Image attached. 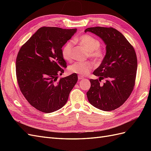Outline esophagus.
I'll return each mask as SVG.
<instances>
[{
  "mask_svg": "<svg viewBox=\"0 0 151 151\" xmlns=\"http://www.w3.org/2000/svg\"><path fill=\"white\" fill-rule=\"evenodd\" d=\"M78 79L79 80H82V79H84V77L83 76H78Z\"/></svg>",
  "mask_w": 151,
  "mask_h": 151,
  "instance_id": "1",
  "label": "esophagus"
}]
</instances>
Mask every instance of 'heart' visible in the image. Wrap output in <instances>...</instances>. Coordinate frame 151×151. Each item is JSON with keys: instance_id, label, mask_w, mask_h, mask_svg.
I'll return each instance as SVG.
<instances>
[{"instance_id": "obj_1", "label": "heart", "mask_w": 151, "mask_h": 151, "mask_svg": "<svg viewBox=\"0 0 151 151\" xmlns=\"http://www.w3.org/2000/svg\"><path fill=\"white\" fill-rule=\"evenodd\" d=\"M75 42L79 43L88 52V55L90 58L96 62H101L105 57L104 50L100 47V41L93 36L89 35H83L78 38H74ZM73 42L69 40L67 42L62 48V54L63 58L66 60H70L72 57ZM93 68V62H77L73 63L68 67V70L72 73L86 76L88 74L91 70Z\"/></svg>"}]
</instances>
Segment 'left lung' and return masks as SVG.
Wrapping results in <instances>:
<instances>
[{"label":"left lung","mask_w":151,"mask_h":151,"mask_svg":"<svg viewBox=\"0 0 151 151\" xmlns=\"http://www.w3.org/2000/svg\"><path fill=\"white\" fill-rule=\"evenodd\" d=\"M101 38L106 45V53L93 74L99 79H90L87 92L89 102L103 111H113L124 103L134 89L137 59L135 50L126 38L115 28L93 27L86 29ZM106 79L103 85L102 79Z\"/></svg>","instance_id":"1"}]
</instances>
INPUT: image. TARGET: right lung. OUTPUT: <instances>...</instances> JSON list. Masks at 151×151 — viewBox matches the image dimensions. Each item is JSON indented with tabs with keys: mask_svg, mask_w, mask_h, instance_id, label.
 Listing matches in <instances>:
<instances>
[{
	"mask_svg": "<svg viewBox=\"0 0 151 151\" xmlns=\"http://www.w3.org/2000/svg\"><path fill=\"white\" fill-rule=\"evenodd\" d=\"M77 31L43 26L22 45L16 58V77L22 94L38 110L52 113L63 107L77 81L72 74L58 80L67 63L62 48Z\"/></svg>",
	"mask_w": 151,
	"mask_h": 151,
	"instance_id": "1",
	"label": "right lung"
}]
</instances>
